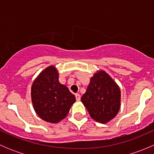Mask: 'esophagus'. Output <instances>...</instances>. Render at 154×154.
Listing matches in <instances>:
<instances>
[{
	"instance_id": "34e87169",
	"label": "esophagus",
	"mask_w": 154,
	"mask_h": 154,
	"mask_svg": "<svg viewBox=\"0 0 154 154\" xmlns=\"http://www.w3.org/2000/svg\"><path fill=\"white\" fill-rule=\"evenodd\" d=\"M75 97H76V100H77V101H80V94H76Z\"/></svg>"
}]
</instances>
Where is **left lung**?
<instances>
[{"label":"left lung","mask_w":154,"mask_h":154,"mask_svg":"<svg viewBox=\"0 0 154 154\" xmlns=\"http://www.w3.org/2000/svg\"><path fill=\"white\" fill-rule=\"evenodd\" d=\"M81 101L94 121L106 124L120 109V88L106 71L98 70L90 79Z\"/></svg>","instance_id":"obj_1"}]
</instances>
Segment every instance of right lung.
I'll return each mask as SVG.
<instances>
[{"label":"right lung","mask_w":154,"mask_h":154,"mask_svg":"<svg viewBox=\"0 0 154 154\" xmlns=\"http://www.w3.org/2000/svg\"><path fill=\"white\" fill-rule=\"evenodd\" d=\"M31 100L36 114L42 120L52 124L61 122L67 116L75 97L59 81V73L54 66L43 70L31 86Z\"/></svg>","instance_id":"obj_1"}]
</instances>
